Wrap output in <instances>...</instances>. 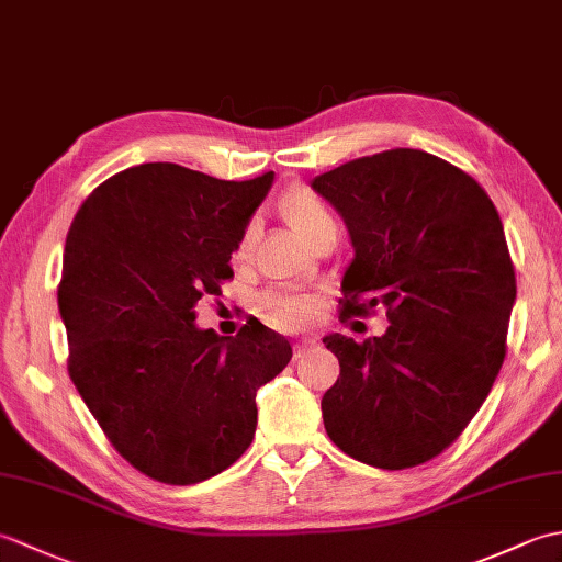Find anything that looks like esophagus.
Here are the masks:
<instances>
[{"label": "esophagus", "mask_w": 562, "mask_h": 562, "mask_svg": "<svg viewBox=\"0 0 562 562\" xmlns=\"http://www.w3.org/2000/svg\"><path fill=\"white\" fill-rule=\"evenodd\" d=\"M316 345V340H312V338H304V340H300L294 345V360H302V357L312 350Z\"/></svg>", "instance_id": "34e87169"}]
</instances>
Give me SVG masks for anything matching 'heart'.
Here are the masks:
<instances>
[{
  "label": "heart",
  "instance_id": "obj_1",
  "mask_svg": "<svg viewBox=\"0 0 562 562\" xmlns=\"http://www.w3.org/2000/svg\"><path fill=\"white\" fill-rule=\"evenodd\" d=\"M280 210L296 232H300L308 244H316L321 236L330 232H338V222L333 212L326 207L314 190L308 188H292L288 195L282 198ZM256 238V224H248L236 246V258H244L250 254ZM260 312L266 316L270 326L280 330H296L304 328L318 312V300L314 294L306 292H270L260 304Z\"/></svg>",
  "mask_w": 562,
  "mask_h": 562
}]
</instances>
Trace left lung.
<instances>
[{
	"label": "left lung",
	"mask_w": 562,
	"mask_h": 562,
	"mask_svg": "<svg viewBox=\"0 0 562 562\" xmlns=\"http://www.w3.org/2000/svg\"><path fill=\"white\" fill-rule=\"evenodd\" d=\"M312 188L350 232L340 316L384 306L381 338H324L340 376L321 401L348 457L401 471L457 439L491 393L517 300L505 229L485 190L420 149H389L321 173Z\"/></svg>",
	"instance_id": "left-lung-1"
}]
</instances>
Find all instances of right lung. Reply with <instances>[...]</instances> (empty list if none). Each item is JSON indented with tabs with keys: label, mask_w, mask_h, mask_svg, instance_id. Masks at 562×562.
Segmentation results:
<instances>
[{
	"label": "right lung",
	"mask_w": 562,
	"mask_h": 562,
	"mask_svg": "<svg viewBox=\"0 0 562 562\" xmlns=\"http://www.w3.org/2000/svg\"><path fill=\"white\" fill-rule=\"evenodd\" d=\"M272 178L139 164L93 190L69 226L57 288L69 376L111 445L154 481L193 485L229 469L254 441L256 391L292 357L260 321L234 338L195 326Z\"/></svg>",
	"instance_id": "obj_1"
}]
</instances>
